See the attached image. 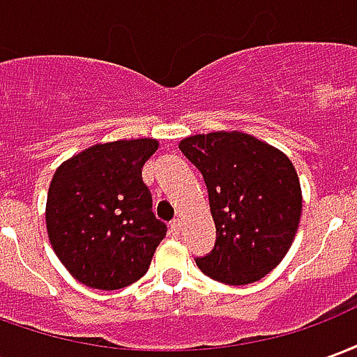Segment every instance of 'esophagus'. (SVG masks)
<instances>
[{
  "label": "esophagus",
  "instance_id": "obj_1",
  "mask_svg": "<svg viewBox=\"0 0 357 357\" xmlns=\"http://www.w3.org/2000/svg\"><path fill=\"white\" fill-rule=\"evenodd\" d=\"M170 231H172V235H176V237H178L179 233H181V222H179V220H174V222H172Z\"/></svg>",
  "mask_w": 357,
  "mask_h": 357
}]
</instances>
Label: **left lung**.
<instances>
[{
    "instance_id": "left-lung-1",
    "label": "left lung",
    "mask_w": 357,
    "mask_h": 357,
    "mask_svg": "<svg viewBox=\"0 0 357 357\" xmlns=\"http://www.w3.org/2000/svg\"><path fill=\"white\" fill-rule=\"evenodd\" d=\"M201 170L216 225L212 252L195 262L225 284L255 283L279 266L298 231L302 189L291 158L243 132H210L179 141Z\"/></svg>"
}]
</instances>
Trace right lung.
<instances>
[{"mask_svg": "<svg viewBox=\"0 0 357 357\" xmlns=\"http://www.w3.org/2000/svg\"><path fill=\"white\" fill-rule=\"evenodd\" d=\"M156 149L158 141L151 137L97 143L53 174L45 204L47 235L78 283L116 291L147 273L166 235L141 178Z\"/></svg>", "mask_w": 357, "mask_h": 357, "instance_id": "obj_1", "label": "right lung"}]
</instances>
